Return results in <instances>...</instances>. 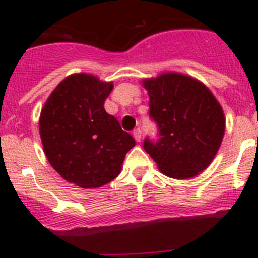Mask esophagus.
Returning a JSON list of instances; mask_svg holds the SVG:
<instances>
[{
  "label": "esophagus",
  "mask_w": 258,
  "mask_h": 258,
  "mask_svg": "<svg viewBox=\"0 0 258 258\" xmlns=\"http://www.w3.org/2000/svg\"><path fill=\"white\" fill-rule=\"evenodd\" d=\"M133 137H134V140H136L137 142H140L141 138H142V132H141L140 127H137V129H134V131H133Z\"/></svg>",
  "instance_id": "obj_1"
}]
</instances>
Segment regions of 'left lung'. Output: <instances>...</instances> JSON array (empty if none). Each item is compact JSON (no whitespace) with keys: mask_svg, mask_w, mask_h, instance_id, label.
I'll use <instances>...</instances> for the list:
<instances>
[{"mask_svg":"<svg viewBox=\"0 0 258 258\" xmlns=\"http://www.w3.org/2000/svg\"><path fill=\"white\" fill-rule=\"evenodd\" d=\"M143 85L159 137H146L143 149L168 177H195L211 164L222 142L225 116L220 103L202 83L181 74H164Z\"/></svg>","mask_w":258,"mask_h":258,"instance_id":"obj_1","label":"left lung"}]
</instances>
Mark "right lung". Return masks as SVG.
I'll return each mask as SVG.
<instances>
[{
	"instance_id": "obj_1",
	"label": "right lung",
	"mask_w": 258,
	"mask_h": 258,
	"mask_svg": "<svg viewBox=\"0 0 258 258\" xmlns=\"http://www.w3.org/2000/svg\"><path fill=\"white\" fill-rule=\"evenodd\" d=\"M86 74L71 75L51 93L41 111L40 136L51 166L83 188L115 179L136 141L104 109L112 90Z\"/></svg>"
}]
</instances>
